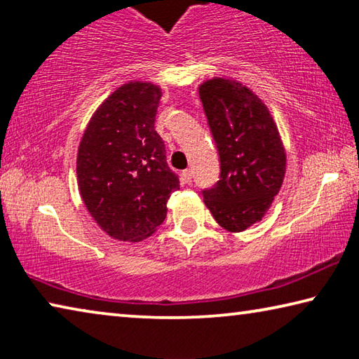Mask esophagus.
I'll return each mask as SVG.
<instances>
[{
  "mask_svg": "<svg viewBox=\"0 0 359 359\" xmlns=\"http://www.w3.org/2000/svg\"><path fill=\"white\" fill-rule=\"evenodd\" d=\"M182 180H184L185 184H188V185L191 184V182H193V174H191L190 169H185V171L182 172Z\"/></svg>",
  "mask_w": 359,
  "mask_h": 359,
  "instance_id": "esophagus-1",
  "label": "esophagus"
}]
</instances>
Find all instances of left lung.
Here are the masks:
<instances>
[{
  "mask_svg": "<svg viewBox=\"0 0 359 359\" xmlns=\"http://www.w3.org/2000/svg\"><path fill=\"white\" fill-rule=\"evenodd\" d=\"M214 137L220 180L204 188V204L217 223L239 233L259 222L282 187L287 155L269 111L257 95L229 79L199 87Z\"/></svg>",
  "mask_w": 359,
  "mask_h": 359,
  "instance_id": "1",
  "label": "left lung"
}]
</instances>
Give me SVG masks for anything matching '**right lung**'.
<instances>
[{
	"label": "right lung",
	"mask_w": 359,
	"mask_h": 359,
	"mask_svg": "<svg viewBox=\"0 0 359 359\" xmlns=\"http://www.w3.org/2000/svg\"><path fill=\"white\" fill-rule=\"evenodd\" d=\"M161 90L128 82L98 107L77 151L79 191L90 215L114 239L137 242L165 222L179 175L155 131Z\"/></svg>",
	"instance_id": "right-lung-1"
}]
</instances>
